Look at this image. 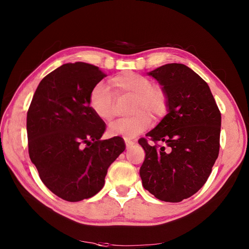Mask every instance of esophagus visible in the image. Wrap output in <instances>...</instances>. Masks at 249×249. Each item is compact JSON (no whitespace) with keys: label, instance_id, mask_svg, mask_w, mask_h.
<instances>
[{"label":"esophagus","instance_id":"1","mask_svg":"<svg viewBox=\"0 0 249 249\" xmlns=\"http://www.w3.org/2000/svg\"><path fill=\"white\" fill-rule=\"evenodd\" d=\"M125 142H126V148H127V149L131 148V147L134 145V142H133V141H131V140L125 139Z\"/></svg>","mask_w":249,"mask_h":249}]
</instances>
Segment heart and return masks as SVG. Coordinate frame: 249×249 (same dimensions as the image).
<instances>
[{"label": "heart", "instance_id": "obj_1", "mask_svg": "<svg viewBox=\"0 0 249 249\" xmlns=\"http://www.w3.org/2000/svg\"><path fill=\"white\" fill-rule=\"evenodd\" d=\"M150 78L132 71H126L115 76L111 85L116 94L134 96L132 113L135 115L117 119L109 125L111 136H122L132 139L149 127L151 118L162 117L167 110V97L162 88L151 85ZM112 91L103 83L96 85L89 94V107L94 114L104 121H109L114 115Z\"/></svg>", "mask_w": 249, "mask_h": 249}]
</instances>
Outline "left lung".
I'll use <instances>...</instances> for the list:
<instances>
[{
    "label": "left lung",
    "instance_id": "obj_1",
    "mask_svg": "<svg viewBox=\"0 0 249 249\" xmlns=\"http://www.w3.org/2000/svg\"><path fill=\"white\" fill-rule=\"evenodd\" d=\"M167 97L166 115L146 136L163 146L138 143L145 151L140 167L144 187L156 199L178 203L197 193L218 158L221 114L211 89L187 65L168 63L147 72Z\"/></svg>",
    "mask_w": 249,
    "mask_h": 249
}]
</instances>
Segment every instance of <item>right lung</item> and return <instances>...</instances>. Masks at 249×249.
<instances>
[{"mask_svg": "<svg viewBox=\"0 0 249 249\" xmlns=\"http://www.w3.org/2000/svg\"><path fill=\"white\" fill-rule=\"evenodd\" d=\"M105 76L93 64H62L38 85L30 104V160L43 184L65 201L99 193L108 167L125 150L119 136L101 140L106 124L89 107L90 90Z\"/></svg>", "mask_w": 249, "mask_h": 249, "instance_id": "obj_1", "label": "right lung"}]
</instances>
